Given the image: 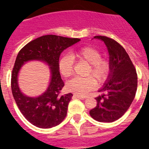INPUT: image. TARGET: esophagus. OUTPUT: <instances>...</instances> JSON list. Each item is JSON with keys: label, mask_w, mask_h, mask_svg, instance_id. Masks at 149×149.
<instances>
[{"label": "esophagus", "mask_w": 149, "mask_h": 149, "mask_svg": "<svg viewBox=\"0 0 149 149\" xmlns=\"http://www.w3.org/2000/svg\"><path fill=\"white\" fill-rule=\"evenodd\" d=\"M73 96H74V98H79V99H84V98H86V96H82L77 94H74Z\"/></svg>", "instance_id": "1"}]
</instances>
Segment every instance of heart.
I'll list each match as a JSON object with an SVG mask.
<instances>
[{
	"label": "heart",
	"instance_id": "1",
	"mask_svg": "<svg viewBox=\"0 0 149 149\" xmlns=\"http://www.w3.org/2000/svg\"><path fill=\"white\" fill-rule=\"evenodd\" d=\"M72 56L79 61L89 64L86 72V77H74L66 84V89L76 94L84 95L96 87V78L98 84H103L108 79L111 72V64L107 59L101 58L100 51L90 46H84L74 50ZM73 59L68 55L62 56L58 63L60 73L63 77H68L73 72Z\"/></svg>",
	"mask_w": 149,
	"mask_h": 149
}]
</instances>
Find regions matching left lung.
I'll use <instances>...</instances> for the list:
<instances>
[{"label": "left lung", "instance_id": "obj_1", "mask_svg": "<svg viewBox=\"0 0 149 149\" xmlns=\"http://www.w3.org/2000/svg\"><path fill=\"white\" fill-rule=\"evenodd\" d=\"M94 38L104 41L106 45L111 72L98 91L103 94L95 98L97 105L89 114L98 122H113L121 118L131 106L137 89V74L128 54L119 43L104 36Z\"/></svg>", "mask_w": 149, "mask_h": 149}]
</instances>
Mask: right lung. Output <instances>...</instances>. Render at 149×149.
<instances>
[{
  "label": "right lung",
  "instance_id": "obj_1",
  "mask_svg": "<svg viewBox=\"0 0 149 149\" xmlns=\"http://www.w3.org/2000/svg\"><path fill=\"white\" fill-rule=\"evenodd\" d=\"M81 40L56 35H45L31 41L21 49L13 68L11 88L21 113L30 123L40 128L58 125L66 116L72 93L61 95L64 83L58 68L60 54ZM30 60H40L50 66L52 77L48 89L42 95L33 98L24 95L17 85V74L22 65Z\"/></svg>",
  "mask_w": 149,
  "mask_h": 149
}]
</instances>
